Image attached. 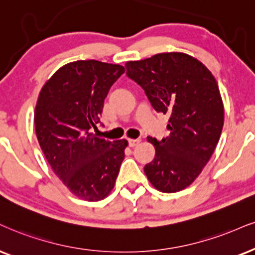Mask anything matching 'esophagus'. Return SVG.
<instances>
[{"instance_id":"1","label":"esophagus","mask_w":255,"mask_h":255,"mask_svg":"<svg viewBox=\"0 0 255 255\" xmlns=\"http://www.w3.org/2000/svg\"><path fill=\"white\" fill-rule=\"evenodd\" d=\"M140 143V139H128V146L134 147Z\"/></svg>"}]
</instances>
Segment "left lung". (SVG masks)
Here are the masks:
<instances>
[{
	"label": "left lung",
	"mask_w": 255,
	"mask_h": 255,
	"mask_svg": "<svg viewBox=\"0 0 255 255\" xmlns=\"http://www.w3.org/2000/svg\"><path fill=\"white\" fill-rule=\"evenodd\" d=\"M125 67L152 108L169 116V136L147 137L156 150L153 161L144 166L147 180L162 193L183 190L201 174L221 136L225 110L214 75L180 52L128 61Z\"/></svg>",
	"instance_id": "8db88e82"
}]
</instances>
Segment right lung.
<instances>
[{
	"label": "right lung",
	"instance_id": "1",
	"mask_svg": "<svg viewBox=\"0 0 255 255\" xmlns=\"http://www.w3.org/2000/svg\"><path fill=\"white\" fill-rule=\"evenodd\" d=\"M124 72L121 65L78 60L59 68L40 91L34 123L41 150L81 200L105 199L125 157L127 139L110 142L93 132L109 90Z\"/></svg>",
	"mask_w": 255,
	"mask_h": 255
}]
</instances>
